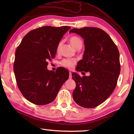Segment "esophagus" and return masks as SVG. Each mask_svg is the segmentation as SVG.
<instances>
[{
  "label": "esophagus",
  "mask_w": 134,
  "mask_h": 134,
  "mask_svg": "<svg viewBox=\"0 0 134 134\" xmlns=\"http://www.w3.org/2000/svg\"><path fill=\"white\" fill-rule=\"evenodd\" d=\"M72 78V76H71V72H69V79H71Z\"/></svg>",
  "instance_id": "1"
}]
</instances>
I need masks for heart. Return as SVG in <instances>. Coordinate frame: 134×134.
<instances>
[{"mask_svg":"<svg viewBox=\"0 0 134 134\" xmlns=\"http://www.w3.org/2000/svg\"><path fill=\"white\" fill-rule=\"evenodd\" d=\"M70 42L71 44L72 47L74 48H81L83 44V42L80 38L76 36L74 37H71L70 38ZM62 45V42H60L58 45L57 48V52L59 51L60 49V47ZM76 61L75 60H71V59H64L63 60L62 62H61V64L63 66L65 67L69 68V69H72V67L74 66V65L76 64Z\"/></svg>","mask_w":134,"mask_h":134,"instance_id":"1","label":"heart"}]
</instances>
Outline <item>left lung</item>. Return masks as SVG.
<instances>
[{
    "mask_svg": "<svg viewBox=\"0 0 134 134\" xmlns=\"http://www.w3.org/2000/svg\"><path fill=\"white\" fill-rule=\"evenodd\" d=\"M71 32L82 37L85 47L76 71L90 74L81 77L72 72L76 83L72 97L79 106L95 108L104 102L116 87L121 69L119 50L109 35L100 28H74L70 31Z\"/></svg>",
    "mask_w": 134,
    "mask_h": 134,
    "instance_id": "obj_1",
    "label": "left lung"
}]
</instances>
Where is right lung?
I'll use <instances>...</instances> for the list:
<instances>
[{
	"instance_id": "obj_1",
	"label": "right lung",
	"mask_w": 134,
	"mask_h": 134,
	"mask_svg": "<svg viewBox=\"0 0 134 134\" xmlns=\"http://www.w3.org/2000/svg\"><path fill=\"white\" fill-rule=\"evenodd\" d=\"M70 26H45L29 32L16 50L14 73L18 88L25 98L37 105H44L55 99L69 79L67 69L55 72L47 69L48 61L55 57L61 39Z\"/></svg>"
}]
</instances>
